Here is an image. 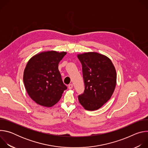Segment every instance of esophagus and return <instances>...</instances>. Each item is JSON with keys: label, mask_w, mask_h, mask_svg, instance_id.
Masks as SVG:
<instances>
[{"label": "esophagus", "mask_w": 148, "mask_h": 148, "mask_svg": "<svg viewBox=\"0 0 148 148\" xmlns=\"http://www.w3.org/2000/svg\"><path fill=\"white\" fill-rule=\"evenodd\" d=\"M73 85L72 84H69V88L70 90L72 89V88H73Z\"/></svg>", "instance_id": "1"}]
</instances>
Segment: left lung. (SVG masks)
<instances>
[{
  "mask_svg": "<svg viewBox=\"0 0 148 148\" xmlns=\"http://www.w3.org/2000/svg\"><path fill=\"white\" fill-rule=\"evenodd\" d=\"M82 64L85 89L78 100L87 110L100 108L111 97L116 86V73L111 60L96 52L77 56Z\"/></svg>",
  "mask_w": 148,
  "mask_h": 148,
  "instance_id": "8db88e82",
  "label": "left lung"
}]
</instances>
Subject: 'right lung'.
<instances>
[{
  "label": "right lung",
  "mask_w": 148,
  "mask_h": 148,
  "mask_svg": "<svg viewBox=\"0 0 148 148\" xmlns=\"http://www.w3.org/2000/svg\"><path fill=\"white\" fill-rule=\"evenodd\" d=\"M66 54L64 51L42 52L27 62L23 74L25 86L30 97L41 106H53L67 88L58 68L60 61Z\"/></svg>",
  "instance_id": "right-lung-1"
}]
</instances>
